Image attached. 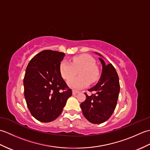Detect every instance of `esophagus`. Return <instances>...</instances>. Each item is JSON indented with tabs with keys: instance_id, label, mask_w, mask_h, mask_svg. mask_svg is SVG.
<instances>
[{
	"instance_id": "1",
	"label": "esophagus",
	"mask_w": 150,
	"mask_h": 150,
	"mask_svg": "<svg viewBox=\"0 0 150 150\" xmlns=\"http://www.w3.org/2000/svg\"><path fill=\"white\" fill-rule=\"evenodd\" d=\"M72 93H73V95H76V94L79 93V91H76V90H73Z\"/></svg>"
}]
</instances>
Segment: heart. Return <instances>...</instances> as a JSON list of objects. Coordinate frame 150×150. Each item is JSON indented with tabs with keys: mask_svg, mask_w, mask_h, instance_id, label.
<instances>
[{
	"mask_svg": "<svg viewBox=\"0 0 150 150\" xmlns=\"http://www.w3.org/2000/svg\"><path fill=\"white\" fill-rule=\"evenodd\" d=\"M62 77L69 80L80 71L79 78H73L68 81L69 87L73 89H82L88 86L89 83H94L99 78L100 72L98 66L95 64V59L87 54L73 57L72 62L66 60L61 62L59 67Z\"/></svg>",
	"mask_w": 150,
	"mask_h": 150,
	"instance_id": "1",
	"label": "heart"
}]
</instances>
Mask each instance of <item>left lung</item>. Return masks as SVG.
Segmentation results:
<instances>
[{
	"mask_svg": "<svg viewBox=\"0 0 150 150\" xmlns=\"http://www.w3.org/2000/svg\"><path fill=\"white\" fill-rule=\"evenodd\" d=\"M99 60L103 65L100 78L95 86L88 90L95 93L89 96L85 93L86 100L81 104L84 116L93 124L103 123L110 119L116 108L120 91L119 77L113 66L106 65L102 58Z\"/></svg>",
	"mask_w": 150,
	"mask_h": 150,
	"instance_id": "8db88e82",
	"label": "left lung"
}]
</instances>
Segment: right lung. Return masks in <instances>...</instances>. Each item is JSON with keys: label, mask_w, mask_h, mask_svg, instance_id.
<instances>
[{"label": "right lung", "mask_w": 150, "mask_h": 150, "mask_svg": "<svg viewBox=\"0 0 150 150\" xmlns=\"http://www.w3.org/2000/svg\"><path fill=\"white\" fill-rule=\"evenodd\" d=\"M64 56L62 52L44 50L34 56L26 68L24 97L31 114L40 122L56 119L72 95L60 73Z\"/></svg>", "instance_id": "obj_1"}]
</instances>
